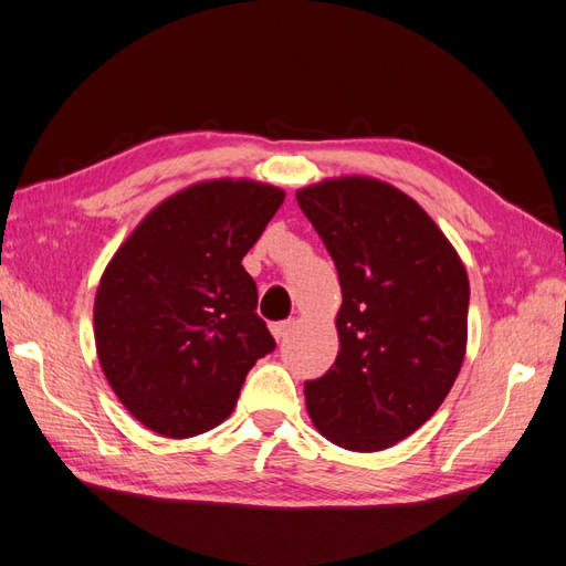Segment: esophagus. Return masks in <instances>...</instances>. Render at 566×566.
Instances as JSON below:
<instances>
[{"mask_svg": "<svg viewBox=\"0 0 566 566\" xmlns=\"http://www.w3.org/2000/svg\"><path fill=\"white\" fill-rule=\"evenodd\" d=\"M294 325H296V322H294V319L274 322V325L270 327V332H272V336H274V338H277V342H282V338H286V334L294 329Z\"/></svg>", "mask_w": 566, "mask_h": 566, "instance_id": "esophagus-1", "label": "esophagus"}]
</instances>
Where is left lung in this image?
Segmentation results:
<instances>
[{
  "label": "left lung",
  "mask_w": 566,
  "mask_h": 566,
  "mask_svg": "<svg viewBox=\"0 0 566 566\" xmlns=\"http://www.w3.org/2000/svg\"><path fill=\"white\" fill-rule=\"evenodd\" d=\"M342 284L338 355L305 406L338 448L375 453L408 439L453 389L467 348L470 280L458 251L408 193L375 177L296 191Z\"/></svg>",
  "instance_id": "1"
}]
</instances>
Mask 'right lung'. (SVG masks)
Segmentation results:
<instances>
[{
    "instance_id": "obj_1",
    "label": "right lung",
    "mask_w": 566,
    "mask_h": 566,
    "mask_svg": "<svg viewBox=\"0 0 566 566\" xmlns=\"http://www.w3.org/2000/svg\"><path fill=\"white\" fill-rule=\"evenodd\" d=\"M284 201L253 180L197 182L158 203L111 258L94 298L96 355L139 422L189 439L228 419L274 350L241 265Z\"/></svg>"
}]
</instances>
